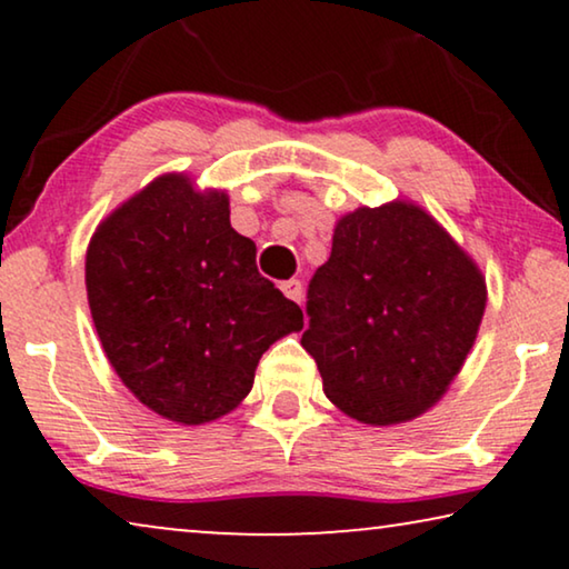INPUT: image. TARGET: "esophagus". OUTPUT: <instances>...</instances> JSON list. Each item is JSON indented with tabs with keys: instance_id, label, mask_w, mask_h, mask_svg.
Wrapping results in <instances>:
<instances>
[{
	"instance_id": "esophagus-1",
	"label": "esophagus",
	"mask_w": 569,
	"mask_h": 569,
	"mask_svg": "<svg viewBox=\"0 0 569 569\" xmlns=\"http://www.w3.org/2000/svg\"><path fill=\"white\" fill-rule=\"evenodd\" d=\"M279 290H282L287 298L295 300V302L302 300V282H300V279H287V282L279 284Z\"/></svg>"
}]
</instances>
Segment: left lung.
I'll return each mask as SVG.
<instances>
[{
    "label": "left lung",
    "instance_id": "left-lung-1",
    "mask_svg": "<svg viewBox=\"0 0 569 569\" xmlns=\"http://www.w3.org/2000/svg\"><path fill=\"white\" fill-rule=\"evenodd\" d=\"M485 308L477 261L427 209L393 199L337 220L329 261L310 279L300 345L333 407L391 427L446 396Z\"/></svg>",
    "mask_w": 569,
    "mask_h": 569
}]
</instances>
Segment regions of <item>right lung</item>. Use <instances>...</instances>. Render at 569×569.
Masks as SVG:
<instances>
[{
  "instance_id": "1",
  "label": "right lung",
  "mask_w": 569,
  "mask_h": 569,
  "mask_svg": "<svg viewBox=\"0 0 569 569\" xmlns=\"http://www.w3.org/2000/svg\"><path fill=\"white\" fill-rule=\"evenodd\" d=\"M92 323L121 383L154 415L204 425L251 393L256 365L302 310L256 269L230 197L162 173L113 209L84 256Z\"/></svg>"
}]
</instances>
